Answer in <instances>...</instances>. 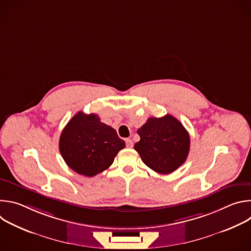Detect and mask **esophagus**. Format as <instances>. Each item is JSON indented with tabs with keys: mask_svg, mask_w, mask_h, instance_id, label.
<instances>
[{
	"mask_svg": "<svg viewBox=\"0 0 251 251\" xmlns=\"http://www.w3.org/2000/svg\"><path fill=\"white\" fill-rule=\"evenodd\" d=\"M126 146H127V148L133 147V141L131 139H126Z\"/></svg>",
	"mask_w": 251,
	"mask_h": 251,
	"instance_id": "obj_1",
	"label": "esophagus"
}]
</instances>
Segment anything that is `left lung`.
Segmentation results:
<instances>
[{
  "mask_svg": "<svg viewBox=\"0 0 251 251\" xmlns=\"http://www.w3.org/2000/svg\"><path fill=\"white\" fill-rule=\"evenodd\" d=\"M134 149L142 161L159 174H171L182 166L190 152V135L174 116L151 117L138 129Z\"/></svg>",
  "mask_w": 251,
  "mask_h": 251,
  "instance_id": "left-lung-1",
  "label": "left lung"
}]
</instances>
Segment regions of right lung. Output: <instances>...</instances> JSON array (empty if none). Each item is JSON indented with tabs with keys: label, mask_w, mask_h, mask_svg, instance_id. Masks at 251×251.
I'll use <instances>...</instances> for the list:
<instances>
[{
	"label": "right lung",
	"mask_w": 251,
	"mask_h": 251,
	"mask_svg": "<svg viewBox=\"0 0 251 251\" xmlns=\"http://www.w3.org/2000/svg\"><path fill=\"white\" fill-rule=\"evenodd\" d=\"M125 142L96 114L77 112L69 120L59 138V152L75 173L94 176L108 169Z\"/></svg>",
	"instance_id": "add662e5"
}]
</instances>
